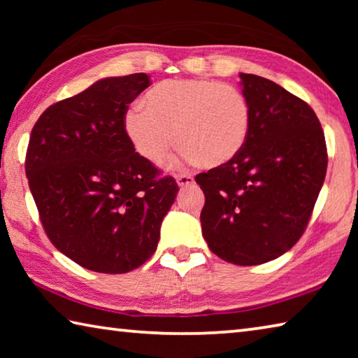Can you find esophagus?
<instances>
[{
	"label": "esophagus",
	"mask_w": 358,
	"mask_h": 358,
	"mask_svg": "<svg viewBox=\"0 0 358 358\" xmlns=\"http://www.w3.org/2000/svg\"><path fill=\"white\" fill-rule=\"evenodd\" d=\"M175 178H177V183H178L180 187L194 185V177H192V175H189V173H178Z\"/></svg>",
	"instance_id": "obj_1"
}]
</instances>
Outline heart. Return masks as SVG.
Masks as SVG:
<instances>
[{"instance_id": "obj_1", "label": "heart", "mask_w": 358, "mask_h": 358, "mask_svg": "<svg viewBox=\"0 0 358 358\" xmlns=\"http://www.w3.org/2000/svg\"><path fill=\"white\" fill-rule=\"evenodd\" d=\"M251 110L237 87L207 78H169L132 107L123 126L132 147L148 162L164 159L175 141L181 156L205 167L227 164L245 147Z\"/></svg>"}]
</instances>
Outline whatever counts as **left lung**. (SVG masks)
Segmentation results:
<instances>
[{
  "mask_svg": "<svg viewBox=\"0 0 358 358\" xmlns=\"http://www.w3.org/2000/svg\"><path fill=\"white\" fill-rule=\"evenodd\" d=\"M250 134L227 164L199 173L202 235L217 257L259 265L282 256L305 232L329 155L313 108L268 78L240 74Z\"/></svg>",
  "mask_w": 358,
  "mask_h": 358,
  "instance_id": "1",
  "label": "left lung"
}]
</instances>
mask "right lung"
<instances>
[{
  "label": "right lung",
  "mask_w": 358,
  "mask_h": 358,
  "mask_svg": "<svg viewBox=\"0 0 358 358\" xmlns=\"http://www.w3.org/2000/svg\"><path fill=\"white\" fill-rule=\"evenodd\" d=\"M150 83L143 72L102 78L45 108L29 136L25 171L42 227L98 273H128L153 256L180 189L124 132L129 104Z\"/></svg>",
  "instance_id": "1"
}]
</instances>
